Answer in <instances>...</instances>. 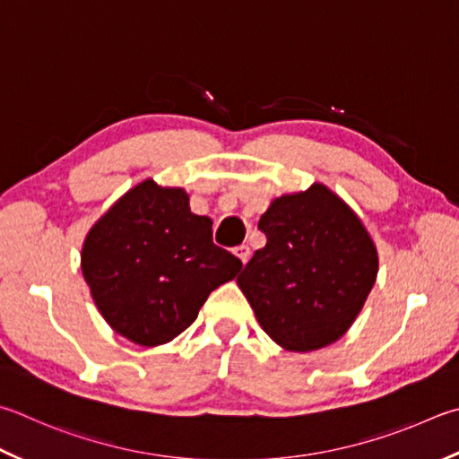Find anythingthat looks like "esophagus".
<instances>
[{
    "mask_svg": "<svg viewBox=\"0 0 459 459\" xmlns=\"http://www.w3.org/2000/svg\"><path fill=\"white\" fill-rule=\"evenodd\" d=\"M235 255L240 258V263L247 264L248 258H251V248H248L247 245H240L235 248Z\"/></svg>",
    "mask_w": 459,
    "mask_h": 459,
    "instance_id": "34e87169",
    "label": "esophagus"
}]
</instances>
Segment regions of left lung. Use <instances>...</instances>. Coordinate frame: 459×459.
I'll list each match as a JSON object with an SVG mask.
<instances>
[{
    "mask_svg": "<svg viewBox=\"0 0 459 459\" xmlns=\"http://www.w3.org/2000/svg\"><path fill=\"white\" fill-rule=\"evenodd\" d=\"M266 245L237 279L274 343L315 351L351 327L377 277L369 232L325 185L274 198L258 221Z\"/></svg>",
    "mask_w": 459,
    "mask_h": 459,
    "instance_id": "obj_1",
    "label": "left lung"
}]
</instances>
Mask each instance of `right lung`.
<instances>
[{
	"label": "right lung",
	"mask_w": 459,
	"mask_h": 459,
	"mask_svg": "<svg viewBox=\"0 0 459 459\" xmlns=\"http://www.w3.org/2000/svg\"><path fill=\"white\" fill-rule=\"evenodd\" d=\"M243 269L212 243V221L190 212L182 188L144 180L90 229L82 273L106 323L132 343H169L208 295Z\"/></svg>",
	"instance_id": "obj_1"
}]
</instances>
